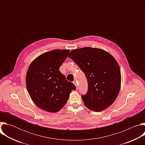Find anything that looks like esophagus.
<instances>
[{
	"mask_svg": "<svg viewBox=\"0 0 145 145\" xmlns=\"http://www.w3.org/2000/svg\"><path fill=\"white\" fill-rule=\"evenodd\" d=\"M73 84H74V86H76V88H77H77H78V85H77V82H76V81H73Z\"/></svg>",
	"mask_w": 145,
	"mask_h": 145,
	"instance_id": "1",
	"label": "esophagus"
}]
</instances>
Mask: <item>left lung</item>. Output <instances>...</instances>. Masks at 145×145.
<instances>
[{"instance_id": "obj_1", "label": "left lung", "mask_w": 145, "mask_h": 145, "mask_svg": "<svg viewBox=\"0 0 145 145\" xmlns=\"http://www.w3.org/2000/svg\"><path fill=\"white\" fill-rule=\"evenodd\" d=\"M68 57L87 79L88 92L82 95L85 106L96 112L110 106L116 100L121 86L120 69L115 58L101 49L90 47L72 50Z\"/></svg>"}]
</instances>
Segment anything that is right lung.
<instances>
[{"instance_id":"add662e5","label":"right lung","mask_w":145,"mask_h":145,"mask_svg":"<svg viewBox=\"0 0 145 145\" xmlns=\"http://www.w3.org/2000/svg\"><path fill=\"white\" fill-rule=\"evenodd\" d=\"M69 52L67 49H54L44 53L29 67L26 76L27 91L35 104L46 111H59L65 105L72 91L76 89L59 71Z\"/></svg>"}]
</instances>
